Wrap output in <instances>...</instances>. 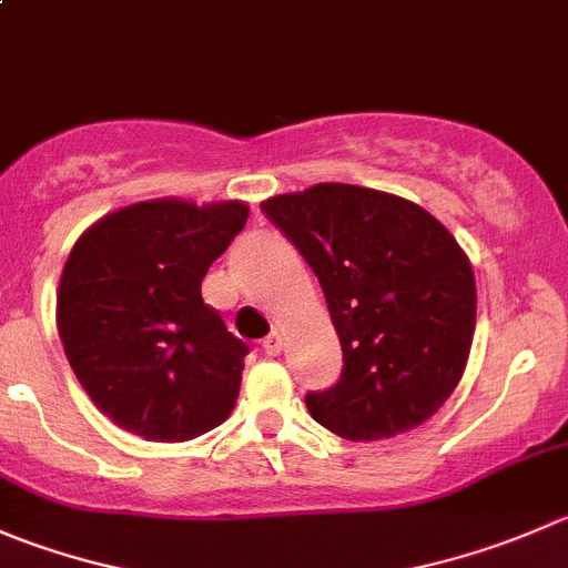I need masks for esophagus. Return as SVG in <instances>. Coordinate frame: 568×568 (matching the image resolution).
Segmentation results:
<instances>
[{
	"label": "esophagus",
	"mask_w": 568,
	"mask_h": 568,
	"mask_svg": "<svg viewBox=\"0 0 568 568\" xmlns=\"http://www.w3.org/2000/svg\"><path fill=\"white\" fill-rule=\"evenodd\" d=\"M263 352L272 357L283 352V333H280V329H274L272 335H266V338H263Z\"/></svg>",
	"instance_id": "34e87169"
}]
</instances>
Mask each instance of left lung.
Here are the masks:
<instances>
[{"label":"left lung","instance_id":"obj_1","mask_svg":"<svg viewBox=\"0 0 568 568\" xmlns=\"http://www.w3.org/2000/svg\"><path fill=\"white\" fill-rule=\"evenodd\" d=\"M316 272L344 352L341 379L307 394L346 442L410 433L464 377L477 322L475 272L436 216L385 191L318 183L261 202Z\"/></svg>","mask_w":568,"mask_h":568}]
</instances>
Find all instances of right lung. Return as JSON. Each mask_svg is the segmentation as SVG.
<instances>
[{"instance_id":"add662e5","label":"right lung","mask_w":568,"mask_h":568,"mask_svg":"<svg viewBox=\"0 0 568 568\" xmlns=\"http://www.w3.org/2000/svg\"><path fill=\"white\" fill-rule=\"evenodd\" d=\"M246 219L241 200L163 196L108 213L71 246L58 333L85 394L121 430L178 444L233 413L246 344L205 305L202 280Z\"/></svg>"}]
</instances>
